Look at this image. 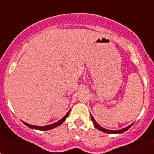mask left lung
<instances>
[{"mask_svg": "<svg viewBox=\"0 0 154 154\" xmlns=\"http://www.w3.org/2000/svg\"><path fill=\"white\" fill-rule=\"evenodd\" d=\"M91 119H92V122H93L94 123V126H95V127L96 128V129H98V130H101V131L103 132H105V133H123V132L126 131L127 130H129L130 127L132 126V125H130L129 126H127V127L124 128V129H123V130H106V129H104L103 127H102V126H99V124H98L96 122V120L94 119L93 116H92V115H91Z\"/></svg>", "mask_w": 154, "mask_h": 154, "instance_id": "left-lung-1", "label": "left lung"}]
</instances>
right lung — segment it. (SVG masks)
Segmentation results:
<instances>
[{
	"instance_id": "obj_1",
	"label": "right lung",
	"mask_w": 154,
	"mask_h": 154,
	"mask_svg": "<svg viewBox=\"0 0 154 154\" xmlns=\"http://www.w3.org/2000/svg\"><path fill=\"white\" fill-rule=\"evenodd\" d=\"M69 112L70 111H69L68 112V113L66 114V115L64 116L62 119H61L60 120L58 121L57 123H53V124H51V125H48V126H34V125H31V124H28V123H25V122H23V123H24V124L26 125L27 126H28V127L31 128V129H35V130H51V129H53V128H55L57 127V126H60L61 124H62L63 123L64 121L65 120V119L68 117V116H69Z\"/></svg>"
}]
</instances>
